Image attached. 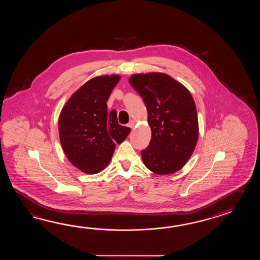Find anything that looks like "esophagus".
I'll list each match as a JSON object with an SVG mask.
<instances>
[{"instance_id":"obj_1","label":"esophagus","mask_w":260,"mask_h":260,"mask_svg":"<svg viewBox=\"0 0 260 260\" xmlns=\"http://www.w3.org/2000/svg\"><path fill=\"white\" fill-rule=\"evenodd\" d=\"M135 124H136V122H135V121H130V122H129V123H128V127L134 128V126H135Z\"/></svg>"}]
</instances>
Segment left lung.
Masks as SVG:
<instances>
[{"label":"left lung","instance_id":"8db88e82","mask_svg":"<svg viewBox=\"0 0 260 260\" xmlns=\"http://www.w3.org/2000/svg\"><path fill=\"white\" fill-rule=\"evenodd\" d=\"M129 82L143 98L151 129L144 165L157 175H170L187 164L199 138L193 98L182 83L162 72L133 74Z\"/></svg>","mask_w":260,"mask_h":260}]
</instances>
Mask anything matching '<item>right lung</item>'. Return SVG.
<instances>
[{
    "instance_id": "1",
    "label": "right lung",
    "mask_w": 260,
    "mask_h": 260,
    "mask_svg": "<svg viewBox=\"0 0 260 260\" xmlns=\"http://www.w3.org/2000/svg\"><path fill=\"white\" fill-rule=\"evenodd\" d=\"M120 79L119 74L90 79L61 110L58 133L62 149L72 166L85 174L103 171L116 143H122L131 131L118 123L115 110L109 113L107 108V100Z\"/></svg>"
}]
</instances>
